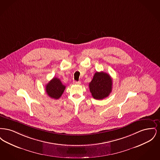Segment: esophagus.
I'll use <instances>...</instances> for the list:
<instances>
[{
  "instance_id": "1",
  "label": "esophagus",
  "mask_w": 160,
  "mask_h": 160,
  "mask_svg": "<svg viewBox=\"0 0 160 160\" xmlns=\"http://www.w3.org/2000/svg\"><path fill=\"white\" fill-rule=\"evenodd\" d=\"M81 82H77V81H74L73 82V84H80Z\"/></svg>"
}]
</instances>
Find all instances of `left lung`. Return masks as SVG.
<instances>
[{
    "label": "left lung",
    "mask_w": 160,
    "mask_h": 160,
    "mask_svg": "<svg viewBox=\"0 0 160 160\" xmlns=\"http://www.w3.org/2000/svg\"><path fill=\"white\" fill-rule=\"evenodd\" d=\"M92 96L95 99H102L107 97L112 90V79L104 72L95 73L89 84Z\"/></svg>",
    "instance_id": "obj_1"
}]
</instances>
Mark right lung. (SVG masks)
<instances>
[{"instance_id":"add662e5","label":"right lung","mask_w":160,"mask_h":160,"mask_svg":"<svg viewBox=\"0 0 160 160\" xmlns=\"http://www.w3.org/2000/svg\"><path fill=\"white\" fill-rule=\"evenodd\" d=\"M65 86L62 83L60 79L54 77L46 84V93L52 98L59 99L65 91Z\"/></svg>"}]
</instances>
